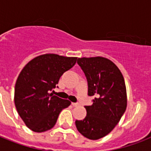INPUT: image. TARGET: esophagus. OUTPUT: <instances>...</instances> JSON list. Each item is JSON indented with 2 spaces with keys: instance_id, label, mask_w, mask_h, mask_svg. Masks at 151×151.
Returning a JSON list of instances; mask_svg holds the SVG:
<instances>
[{
  "instance_id": "esophagus-1",
  "label": "esophagus",
  "mask_w": 151,
  "mask_h": 151,
  "mask_svg": "<svg viewBox=\"0 0 151 151\" xmlns=\"http://www.w3.org/2000/svg\"><path fill=\"white\" fill-rule=\"evenodd\" d=\"M72 106H79V103H72Z\"/></svg>"
}]
</instances>
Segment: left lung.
I'll list each match as a JSON object with an SVG mask.
<instances>
[{"mask_svg": "<svg viewBox=\"0 0 151 151\" xmlns=\"http://www.w3.org/2000/svg\"><path fill=\"white\" fill-rule=\"evenodd\" d=\"M78 64L88 81V95L95 96L85 106L87 115L76 120L77 129L89 139H99L112 131L126 110L125 83L117 66L103 57L79 58Z\"/></svg>", "mask_w": 151, "mask_h": 151, "instance_id": "8db88e82", "label": "left lung"}]
</instances>
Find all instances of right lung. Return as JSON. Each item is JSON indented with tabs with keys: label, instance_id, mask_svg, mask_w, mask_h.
<instances>
[{
	"label": "right lung",
	"instance_id": "add662e5",
	"mask_svg": "<svg viewBox=\"0 0 151 151\" xmlns=\"http://www.w3.org/2000/svg\"><path fill=\"white\" fill-rule=\"evenodd\" d=\"M76 61V57L45 54L32 59L22 70L15 83L14 101L18 114L32 131L42 132L53 128L63 109L70 105L69 100L50 92Z\"/></svg>",
	"mask_w": 151,
	"mask_h": 151
}]
</instances>
